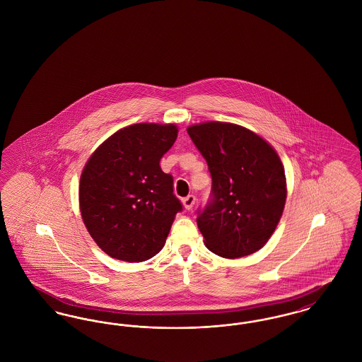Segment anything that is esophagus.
<instances>
[{
  "label": "esophagus",
  "instance_id": "34e87169",
  "mask_svg": "<svg viewBox=\"0 0 362 362\" xmlns=\"http://www.w3.org/2000/svg\"><path fill=\"white\" fill-rule=\"evenodd\" d=\"M194 203H196V197L193 194H189L185 199H182V204H184L185 209H192V207L194 206Z\"/></svg>",
  "mask_w": 362,
  "mask_h": 362
}]
</instances>
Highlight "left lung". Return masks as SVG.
<instances>
[{"mask_svg":"<svg viewBox=\"0 0 362 362\" xmlns=\"http://www.w3.org/2000/svg\"><path fill=\"white\" fill-rule=\"evenodd\" d=\"M188 134L207 160L211 200L197 226L211 252L244 257L266 245L285 209L286 177L276 151L244 127L209 121Z\"/></svg>","mask_w":362,"mask_h":362,"instance_id":"8db88e82","label":"left lung"}]
</instances>
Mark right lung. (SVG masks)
Here are the masks:
<instances>
[{
  "instance_id": "1",
  "label": "right lung",
  "mask_w": 362,
  "mask_h": 362,
  "mask_svg": "<svg viewBox=\"0 0 362 362\" xmlns=\"http://www.w3.org/2000/svg\"><path fill=\"white\" fill-rule=\"evenodd\" d=\"M173 124L143 122L105 140L86 163L78 187L83 222L96 245L117 260L139 263L166 243L175 214L172 174L159 162L172 148Z\"/></svg>"
}]
</instances>
